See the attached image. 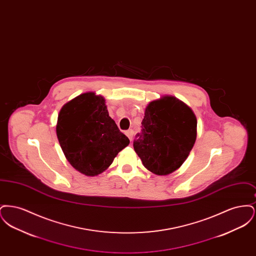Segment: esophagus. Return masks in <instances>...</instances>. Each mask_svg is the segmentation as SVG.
I'll return each instance as SVG.
<instances>
[{
  "instance_id": "esophagus-1",
  "label": "esophagus",
  "mask_w": 256,
  "mask_h": 256,
  "mask_svg": "<svg viewBox=\"0 0 256 256\" xmlns=\"http://www.w3.org/2000/svg\"><path fill=\"white\" fill-rule=\"evenodd\" d=\"M126 135L128 137V139L130 141H132V137H134V130H128L126 132Z\"/></svg>"
}]
</instances>
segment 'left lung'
<instances>
[{"label":"left lung","instance_id":"1","mask_svg":"<svg viewBox=\"0 0 256 256\" xmlns=\"http://www.w3.org/2000/svg\"><path fill=\"white\" fill-rule=\"evenodd\" d=\"M134 141L135 152L148 170L166 176L188 158L196 138V118L192 110L172 96L148 104L142 132Z\"/></svg>","mask_w":256,"mask_h":256}]
</instances>
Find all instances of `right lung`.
<instances>
[{
    "label": "right lung",
    "instance_id": "1",
    "mask_svg": "<svg viewBox=\"0 0 256 256\" xmlns=\"http://www.w3.org/2000/svg\"><path fill=\"white\" fill-rule=\"evenodd\" d=\"M56 135L65 158L88 176L106 170L130 144L110 118L104 98L93 92L84 93L62 106Z\"/></svg>",
    "mask_w": 256,
    "mask_h": 256
}]
</instances>
